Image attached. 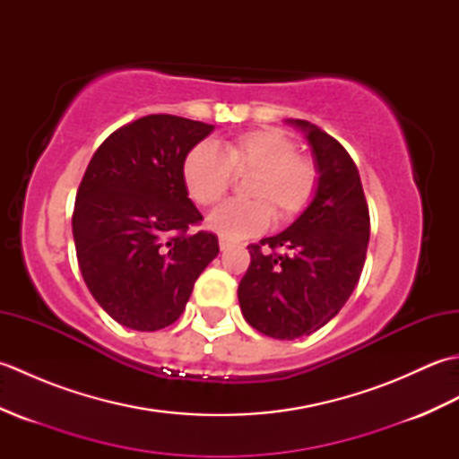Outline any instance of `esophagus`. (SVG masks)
Here are the masks:
<instances>
[{"label": "esophagus", "instance_id": "obj_1", "mask_svg": "<svg viewBox=\"0 0 459 459\" xmlns=\"http://www.w3.org/2000/svg\"><path fill=\"white\" fill-rule=\"evenodd\" d=\"M232 245H235V240L224 238V237H221V238H219V247H221V250H227V248H230Z\"/></svg>", "mask_w": 459, "mask_h": 459}]
</instances>
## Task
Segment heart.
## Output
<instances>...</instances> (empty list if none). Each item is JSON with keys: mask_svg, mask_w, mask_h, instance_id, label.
Wrapping results in <instances>:
<instances>
[{"mask_svg": "<svg viewBox=\"0 0 459 459\" xmlns=\"http://www.w3.org/2000/svg\"><path fill=\"white\" fill-rule=\"evenodd\" d=\"M247 201H227L209 214V227L224 238H247L264 232L272 211L281 222L304 212L319 189V163L298 152L296 140L278 128L242 132L224 142L222 152L201 142L183 160V183L189 197L211 207L229 193L235 175H247Z\"/></svg>", "mask_w": 459, "mask_h": 459, "instance_id": "heart-1", "label": "heart"}]
</instances>
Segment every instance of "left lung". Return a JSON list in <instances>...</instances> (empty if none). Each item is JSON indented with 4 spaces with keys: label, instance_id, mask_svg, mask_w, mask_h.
<instances>
[{
    "label": "left lung",
    "instance_id": "1",
    "mask_svg": "<svg viewBox=\"0 0 459 459\" xmlns=\"http://www.w3.org/2000/svg\"><path fill=\"white\" fill-rule=\"evenodd\" d=\"M319 163L316 199L276 237L248 245L250 266L238 284L242 316L260 333L298 339L345 306L365 266L370 219L353 158L335 138L296 120Z\"/></svg>",
    "mask_w": 459,
    "mask_h": 459
}]
</instances>
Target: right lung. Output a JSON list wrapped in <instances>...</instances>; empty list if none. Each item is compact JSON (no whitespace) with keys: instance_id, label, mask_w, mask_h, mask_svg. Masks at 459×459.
<instances>
[{"instance_id":"obj_1","label":"right lung","mask_w":459,"mask_h":459,"mask_svg":"<svg viewBox=\"0 0 459 459\" xmlns=\"http://www.w3.org/2000/svg\"><path fill=\"white\" fill-rule=\"evenodd\" d=\"M211 124L152 114L122 126L94 152L76 191L73 237L84 284L124 327L158 331L183 314L195 280L219 255L199 227L183 160Z\"/></svg>"}]
</instances>
